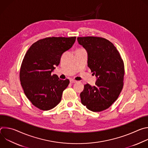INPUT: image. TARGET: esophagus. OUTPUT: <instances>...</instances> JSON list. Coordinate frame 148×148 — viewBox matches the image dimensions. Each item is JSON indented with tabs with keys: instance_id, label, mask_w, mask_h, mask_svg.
I'll list each match as a JSON object with an SVG mask.
<instances>
[{
	"instance_id": "34e87169",
	"label": "esophagus",
	"mask_w": 148,
	"mask_h": 148,
	"mask_svg": "<svg viewBox=\"0 0 148 148\" xmlns=\"http://www.w3.org/2000/svg\"><path fill=\"white\" fill-rule=\"evenodd\" d=\"M77 81H75V80H74V79H71V80H70V83H71V84H73V83H75Z\"/></svg>"
}]
</instances>
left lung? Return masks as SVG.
Segmentation results:
<instances>
[{"label": "left lung", "mask_w": 148, "mask_h": 148, "mask_svg": "<svg viewBox=\"0 0 148 148\" xmlns=\"http://www.w3.org/2000/svg\"><path fill=\"white\" fill-rule=\"evenodd\" d=\"M78 43L88 53V67L97 77L95 85H84L81 103L93 112L108 109L118 98L123 86L124 63L111 41L100 37H79Z\"/></svg>", "instance_id": "left-lung-1"}]
</instances>
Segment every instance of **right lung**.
Wrapping results in <instances>:
<instances>
[{
    "instance_id": "1",
    "label": "right lung",
    "mask_w": 148,
    "mask_h": 148,
    "mask_svg": "<svg viewBox=\"0 0 148 148\" xmlns=\"http://www.w3.org/2000/svg\"><path fill=\"white\" fill-rule=\"evenodd\" d=\"M75 39L76 37H46L35 42L26 52L20 67V80L26 96L37 108L48 111L61 101L70 81L61 80L51 72Z\"/></svg>"
}]
</instances>
